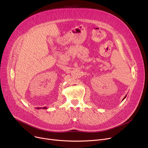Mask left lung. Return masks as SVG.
I'll use <instances>...</instances> for the list:
<instances>
[{
    "mask_svg": "<svg viewBox=\"0 0 148 148\" xmlns=\"http://www.w3.org/2000/svg\"><path fill=\"white\" fill-rule=\"evenodd\" d=\"M126 97H127V95H125V97H124V98H123V99H122V100H123V99H125V98H126Z\"/></svg>",
    "mask_w": 148,
    "mask_h": 148,
    "instance_id": "obj_1",
    "label": "left lung"
}]
</instances>
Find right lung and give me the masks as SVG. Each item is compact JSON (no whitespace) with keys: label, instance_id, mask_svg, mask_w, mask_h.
Here are the masks:
<instances>
[{"label":"right lung","instance_id":"1","mask_svg":"<svg viewBox=\"0 0 148 148\" xmlns=\"http://www.w3.org/2000/svg\"><path fill=\"white\" fill-rule=\"evenodd\" d=\"M44 108V109H47V107H44V108Z\"/></svg>","mask_w":148,"mask_h":148}]
</instances>
